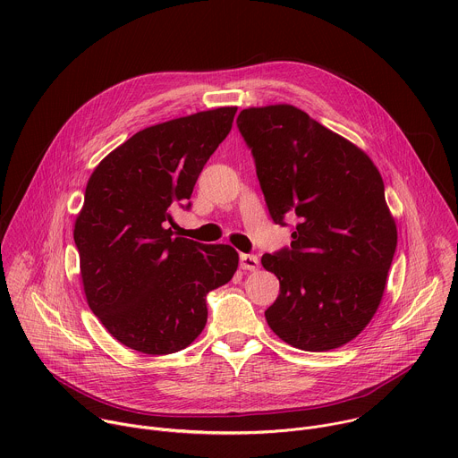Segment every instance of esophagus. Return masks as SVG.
Here are the masks:
<instances>
[{
	"label": "esophagus",
	"instance_id": "1",
	"mask_svg": "<svg viewBox=\"0 0 458 458\" xmlns=\"http://www.w3.org/2000/svg\"><path fill=\"white\" fill-rule=\"evenodd\" d=\"M239 263H241V268L242 270H257V267H259V259H257V255H253V253H241V257H239Z\"/></svg>",
	"mask_w": 458,
	"mask_h": 458
}]
</instances>
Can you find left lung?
Returning a JSON list of instances; mask_svg holds the SVG:
<instances>
[{"instance_id":"8db88e82","label":"left lung","mask_w":458,"mask_h":458,"mask_svg":"<svg viewBox=\"0 0 458 458\" xmlns=\"http://www.w3.org/2000/svg\"><path fill=\"white\" fill-rule=\"evenodd\" d=\"M237 128L274 223L297 221L290 248L260 259L281 284L268 326L304 352L339 348L375 315L395 255L382 177L360 148L292 105L244 108Z\"/></svg>"}]
</instances>
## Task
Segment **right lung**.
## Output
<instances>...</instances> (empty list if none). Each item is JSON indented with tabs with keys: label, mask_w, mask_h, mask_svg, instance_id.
Listing matches in <instances>:
<instances>
[{
	"label": "right lung",
	"mask_w": 458,
	"mask_h": 458,
	"mask_svg": "<svg viewBox=\"0 0 458 458\" xmlns=\"http://www.w3.org/2000/svg\"><path fill=\"white\" fill-rule=\"evenodd\" d=\"M235 106L148 126L92 172L74 242L85 295L108 334L147 355L184 350L203 332L207 295L239 265L228 244L175 237L210 156L232 130Z\"/></svg>",
	"instance_id": "1"
}]
</instances>
